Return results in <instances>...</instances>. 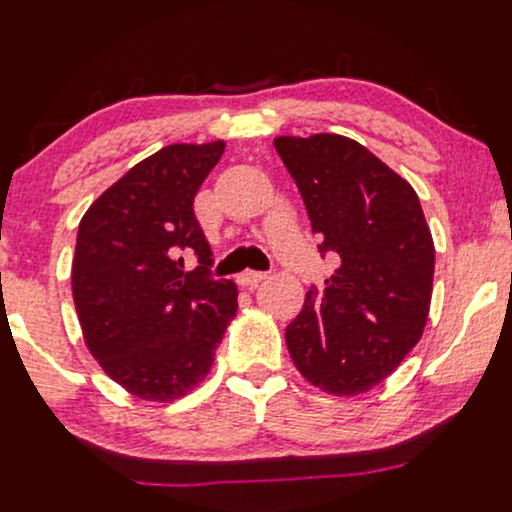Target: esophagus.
Instances as JSON below:
<instances>
[{"instance_id": "1", "label": "esophagus", "mask_w": 512, "mask_h": 512, "mask_svg": "<svg viewBox=\"0 0 512 512\" xmlns=\"http://www.w3.org/2000/svg\"><path fill=\"white\" fill-rule=\"evenodd\" d=\"M266 278H268V273H263V270H244V273L239 275V282H242L244 287H256V285H261Z\"/></svg>"}]
</instances>
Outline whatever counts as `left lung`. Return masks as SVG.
<instances>
[{
  "mask_svg": "<svg viewBox=\"0 0 512 512\" xmlns=\"http://www.w3.org/2000/svg\"><path fill=\"white\" fill-rule=\"evenodd\" d=\"M275 150L321 237V256L340 258L326 287L306 292L285 330L287 350L326 393H364L393 374L424 333L436 254L422 203L352 138L280 136Z\"/></svg>",
  "mask_w": 512,
  "mask_h": 512,
  "instance_id": "1",
  "label": "left lung"
}]
</instances>
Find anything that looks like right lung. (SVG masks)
<instances>
[{
  "label": "right lung",
  "instance_id": "obj_1",
  "mask_svg": "<svg viewBox=\"0 0 512 512\" xmlns=\"http://www.w3.org/2000/svg\"><path fill=\"white\" fill-rule=\"evenodd\" d=\"M225 143L160 148L112 184L78 225L71 290L88 350L143 400L182 398L206 378L237 287L213 278L194 213ZM199 266L185 270V256Z\"/></svg>",
  "mask_w": 512,
  "mask_h": 512
}]
</instances>
